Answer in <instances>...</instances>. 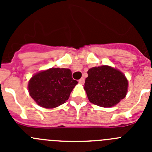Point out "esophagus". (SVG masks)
<instances>
[{
    "label": "esophagus",
    "instance_id": "1",
    "mask_svg": "<svg viewBox=\"0 0 152 152\" xmlns=\"http://www.w3.org/2000/svg\"><path fill=\"white\" fill-rule=\"evenodd\" d=\"M78 82L80 83V84H84V77H81L80 80H78Z\"/></svg>",
    "mask_w": 152,
    "mask_h": 152
}]
</instances>
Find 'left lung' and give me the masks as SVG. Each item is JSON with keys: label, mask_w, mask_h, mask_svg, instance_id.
Here are the masks:
<instances>
[{"label": "left lung", "mask_w": 152, "mask_h": 152, "mask_svg": "<svg viewBox=\"0 0 152 152\" xmlns=\"http://www.w3.org/2000/svg\"><path fill=\"white\" fill-rule=\"evenodd\" d=\"M88 74L84 88L91 103L111 107L125 98L128 80L119 70L103 65L90 68Z\"/></svg>", "instance_id": "obj_1"}]
</instances>
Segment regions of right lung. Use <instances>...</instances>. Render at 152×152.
Returning a JSON list of instances; mask_svg holds the SVG:
<instances>
[{
  "instance_id": "1",
  "label": "right lung",
  "mask_w": 152,
  "mask_h": 152,
  "mask_svg": "<svg viewBox=\"0 0 152 152\" xmlns=\"http://www.w3.org/2000/svg\"><path fill=\"white\" fill-rule=\"evenodd\" d=\"M77 84L70 69L52 68L33 76L28 88L29 95L38 105L52 109L65 103Z\"/></svg>"
}]
</instances>
